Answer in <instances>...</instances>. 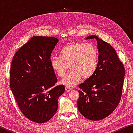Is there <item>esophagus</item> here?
<instances>
[{
	"mask_svg": "<svg viewBox=\"0 0 133 133\" xmlns=\"http://www.w3.org/2000/svg\"><path fill=\"white\" fill-rule=\"evenodd\" d=\"M65 90H66V91L67 92H69V91H70L71 90V89L70 88V87H69L68 86H66V87H65Z\"/></svg>",
	"mask_w": 133,
	"mask_h": 133,
	"instance_id": "obj_1",
	"label": "esophagus"
}]
</instances>
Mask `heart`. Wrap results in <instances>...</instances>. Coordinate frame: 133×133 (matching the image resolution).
Listing matches in <instances>:
<instances>
[{
    "instance_id": "1",
    "label": "heart",
    "mask_w": 133,
    "mask_h": 133,
    "mask_svg": "<svg viewBox=\"0 0 133 133\" xmlns=\"http://www.w3.org/2000/svg\"><path fill=\"white\" fill-rule=\"evenodd\" d=\"M60 55L51 57L50 65L58 77L65 75L70 65V72L60 82L66 86H75L82 77H91L97 68L98 52L90 43H71L61 49Z\"/></svg>"
}]
</instances>
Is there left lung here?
<instances>
[{"mask_svg": "<svg viewBox=\"0 0 133 133\" xmlns=\"http://www.w3.org/2000/svg\"><path fill=\"white\" fill-rule=\"evenodd\" d=\"M98 51V66L95 73L78 87V110L90 120H100L111 114L121 100L125 69L114 49L95 35Z\"/></svg>", "mask_w": 133, "mask_h": 133, "instance_id": "obj_1", "label": "left lung"}]
</instances>
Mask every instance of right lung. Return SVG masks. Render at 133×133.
I'll return each instance as SVG.
<instances>
[{"label": "right lung", "mask_w": 133, "mask_h": 133, "mask_svg": "<svg viewBox=\"0 0 133 133\" xmlns=\"http://www.w3.org/2000/svg\"><path fill=\"white\" fill-rule=\"evenodd\" d=\"M58 40L54 37L33 36L13 56L10 86L23 115L37 123L50 120L64 93L50 65V56Z\"/></svg>", "instance_id": "obj_1"}]
</instances>
